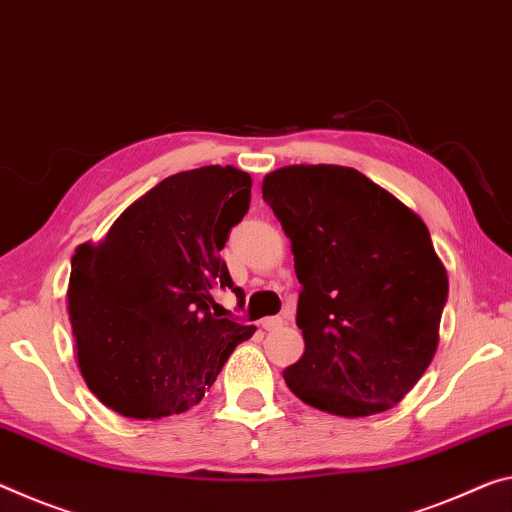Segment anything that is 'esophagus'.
Here are the masks:
<instances>
[{
  "mask_svg": "<svg viewBox=\"0 0 512 512\" xmlns=\"http://www.w3.org/2000/svg\"><path fill=\"white\" fill-rule=\"evenodd\" d=\"M282 316H269V319H264L262 321V328L264 330H278V328H282Z\"/></svg>",
  "mask_w": 512,
  "mask_h": 512,
  "instance_id": "esophagus-1",
  "label": "esophagus"
}]
</instances>
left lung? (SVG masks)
Here are the masks:
<instances>
[{"mask_svg": "<svg viewBox=\"0 0 512 512\" xmlns=\"http://www.w3.org/2000/svg\"><path fill=\"white\" fill-rule=\"evenodd\" d=\"M262 196L291 241L305 353L282 376L337 417L394 408L431 364L449 278L424 221L346 166H285Z\"/></svg>", "mask_w": 512, "mask_h": 512, "instance_id": "8db88e82", "label": "left lung"}]
</instances>
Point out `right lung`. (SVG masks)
<instances>
[{"instance_id": "1", "label": "right lung", "mask_w": 512, "mask_h": 512, "mask_svg": "<svg viewBox=\"0 0 512 512\" xmlns=\"http://www.w3.org/2000/svg\"><path fill=\"white\" fill-rule=\"evenodd\" d=\"M248 173L202 166L170 175L72 257L68 314L77 364L107 408L132 419L202 401L237 344L257 330L212 312L239 287L221 250L248 212Z\"/></svg>"}]
</instances>
